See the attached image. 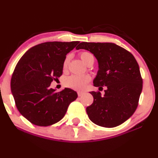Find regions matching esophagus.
Here are the masks:
<instances>
[{"mask_svg": "<svg viewBox=\"0 0 158 158\" xmlns=\"http://www.w3.org/2000/svg\"><path fill=\"white\" fill-rule=\"evenodd\" d=\"M83 94H84V93H83V92H78V96H79V97H81V96L83 95Z\"/></svg>", "mask_w": 158, "mask_h": 158, "instance_id": "obj_1", "label": "esophagus"}]
</instances>
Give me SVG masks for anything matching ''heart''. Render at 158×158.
I'll return each instance as SVG.
<instances>
[{"label": "heart", "instance_id": "heart-1", "mask_svg": "<svg viewBox=\"0 0 158 158\" xmlns=\"http://www.w3.org/2000/svg\"><path fill=\"white\" fill-rule=\"evenodd\" d=\"M81 61L85 63V64L88 65L90 64H93L94 61V56L91 52L88 51H83L79 54ZM70 56H67L64 59V62H63V68L64 69L67 68L70 61ZM90 77L88 76H78V75H72L70 77H67L64 79V85L68 88H71L73 90H81L84 89L85 87L86 86L87 83L90 81Z\"/></svg>", "mask_w": 158, "mask_h": 158}]
</instances>
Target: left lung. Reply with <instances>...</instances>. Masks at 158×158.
<instances>
[{
    "label": "left lung",
    "instance_id": "8db88e82",
    "mask_svg": "<svg viewBox=\"0 0 158 158\" xmlns=\"http://www.w3.org/2000/svg\"><path fill=\"white\" fill-rule=\"evenodd\" d=\"M76 48L88 50L97 58L99 70L94 85L106 88L103 97L99 91L90 92L94 102L86 108L88 117L99 126H119L135 113L142 92L143 79L135 58L114 43L81 42Z\"/></svg>",
    "mask_w": 158,
    "mask_h": 158
}]
</instances>
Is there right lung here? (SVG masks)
<instances>
[{"instance_id":"obj_1","label":"right lung","mask_w":158,"mask_h":158,"mask_svg":"<svg viewBox=\"0 0 158 158\" xmlns=\"http://www.w3.org/2000/svg\"><path fill=\"white\" fill-rule=\"evenodd\" d=\"M79 43H41L29 49L16 64L11 90L19 111L32 124L49 126L58 123L77 98L73 90L64 88L56 93L50 84L62 75L66 55Z\"/></svg>"}]
</instances>
